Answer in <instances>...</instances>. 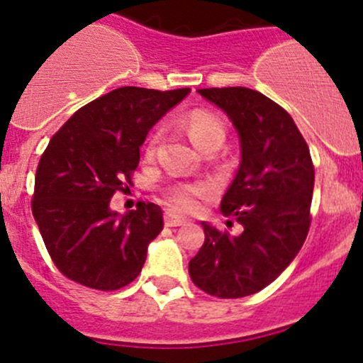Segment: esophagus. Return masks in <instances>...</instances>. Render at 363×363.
I'll return each instance as SVG.
<instances>
[{
  "instance_id": "esophagus-1",
  "label": "esophagus",
  "mask_w": 363,
  "mask_h": 363,
  "mask_svg": "<svg viewBox=\"0 0 363 363\" xmlns=\"http://www.w3.org/2000/svg\"><path fill=\"white\" fill-rule=\"evenodd\" d=\"M186 223H188V220H186L184 217L175 216L174 212H165V226H169V228L182 226V224H186Z\"/></svg>"
}]
</instances>
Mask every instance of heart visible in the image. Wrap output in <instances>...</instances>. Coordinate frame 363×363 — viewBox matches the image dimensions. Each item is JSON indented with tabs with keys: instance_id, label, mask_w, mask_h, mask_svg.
I'll return each instance as SVG.
<instances>
[{
	"instance_id": "heart-1",
	"label": "heart",
	"mask_w": 363,
	"mask_h": 363,
	"mask_svg": "<svg viewBox=\"0 0 363 363\" xmlns=\"http://www.w3.org/2000/svg\"><path fill=\"white\" fill-rule=\"evenodd\" d=\"M186 132L189 133L191 140L198 147L203 144L211 143V140H224V125L216 114L205 109H194L182 120ZM158 132H155L147 139L146 144V155L151 156L155 152V146L158 143ZM207 193V186L203 184H194V186H179V188L172 189L169 193L170 203L174 208L182 212H193L198 208V200Z\"/></svg>"
}]
</instances>
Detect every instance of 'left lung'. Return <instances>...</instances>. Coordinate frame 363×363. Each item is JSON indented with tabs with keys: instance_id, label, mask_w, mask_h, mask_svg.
I'll return each mask as SVG.
<instances>
[{
	"instance_id": "left-lung-1",
	"label": "left lung",
	"mask_w": 363,
	"mask_h": 363,
	"mask_svg": "<svg viewBox=\"0 0 363 363\" xmlns=\"http://www.w3.org/2000/svg\"><path fill=\"white\" fill-rule=\"evenodd\" d=\"M198 94L219 106L240 135L242 162L220 212L243 231L233 236L201 223L205 242L189 261V277L211 296L236 299L268 287L301 250L311 224L315 169L291 114L261 91L224 86Z\"/></svg>"
}]
</instances>
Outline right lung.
Masks as SVG:
<instances>
[{
  "label": "right lung",
  "instance_id": "1",
  "mask_svg": "<svg viewBox=\"0 0 363 363\" xmlns=\"http://www.w3.org/2000/svg\"><path fill=\"white\" fill-rule=\"evenodd\" d=\"M188 94L121 86L78 109L52 137L30 207L64 277L97 291H118L139 277L147 245L163 230V212L139 201L120 216L109 201L132 186L152 125Z\"/></svg>",
  "mask_w": 363,
  "mask_h": 363
}]
</instances>
